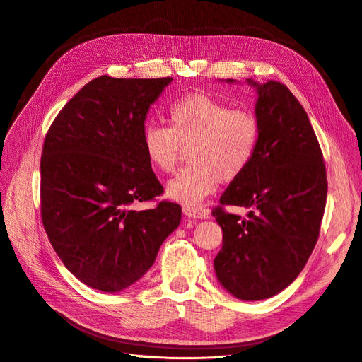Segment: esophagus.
Wrapping results in <instances>:
<instances>
[{
  "instance_id": "34e87169",
  "label": "esophagus",
  "mask_w": 362,
  "mask_h": 362,
  "mask_svg": "<svg viewBox=\"0 0 362 362\" xmlns=\"http://www.w3.org/2000/svg\"><path fill=\"white\" fill-rule=\"evenodd\" d=\"M183 214L192 219H207L209 218L207 212L202 211V209H194V207H183Z\"/></svg>"
}]
</instances>
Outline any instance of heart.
Listing matches in <instances>:
<instances>
[{
    "instance_id": "obj_1",
    "label": "heart",
    "mask_w": 362,
    "mask_h": 362,
    "mask_svg": "<svg viewBox=\"0 0 362 362\" xmlns=\"http://www.w3.org/2000/svg\"><path fill=\"white\" fill-rule=\"evenodd\" d=\"M170 127L148 123L143 129V148L159 171L176 168L183 147H189L192 165L167 183V197L186 207H198L221 182L238 179L247 170L259 144L260 126L247 110L202 93H189L174 102Z\"/></svg>"
}]
</instances>
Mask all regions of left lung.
<instances>
[{
  "instance_id": "1",
  "label": "left lung",
  "mask_w": 362,
  "mask_h": 362,
  "mask_svg": "<svg viewBox=\"0 0 362 362\" xmlns=\"http://www.w3.org/2000/svg\"><path fill=\"white\" fill-rule=\"evenodd\" d=\"M247 83L257 91L260 136L250 165L212 212L224 235L214 267L230 295L262 300L283 291L304 269L319 238L328 183L319 141L299 100L276 81ZM224 205L250 212L240 218L227 214Z\"/></svg>"
}]
</instances>
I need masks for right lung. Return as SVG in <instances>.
I'll list each match as a JSON object with an SVG mask.
<instances>
[{"label":"right lung","mask_w":362,"mask_h":362,"mask_svg":"<svg viewBox=\"0 0 362 362\" xmlns=\"http://www.w3.org/2000/svg\"><path fill=\"white\" fill-rule=\"evenodd\" d=\"M173 78L90 81L58 112L40 160L42 221L52 248L81 283L117 293L155 263L182 207L153 200L164 188L143 148L151 105Z\"/></svg>","instance_id":"1"}]
</instances>
